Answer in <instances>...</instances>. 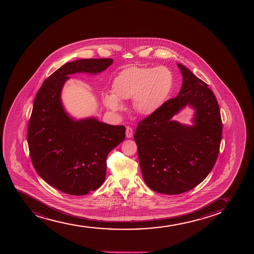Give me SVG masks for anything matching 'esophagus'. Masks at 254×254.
<instances>
[{
  "instance_id": "esophagus-1",
  "label": "esophagus",
  "mask_w": 254,
  "mask_h": 254,
  "mask_svg": "<svg viewBox=\"0 0 254 254\" xmlns=\"http://www.w3.org/2000/svg\"><path fill=\"white\" fill-rule=\"evenodd\" d=\"M126 137L132 138L133 137V129L131 127H127L126 128Z\"/></svg>"
}]
</instances>
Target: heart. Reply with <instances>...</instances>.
<instances>
[{"label": "heart", "instance_id": "b5f03b06", "mask_svg": "<svg viewBox=\"0 0 254 254\" xmlns=\"http://www.w3.org/2000/svg\"><path fill=\"white\" fill-rule=\"evenodd\" d=\"M173 85V73L164 66L128 67L114 78L113 94H105L103 102L108 109L119 112L124 108L121 102L132 98L134 111L150 116L163 105Z\"/></svg>", "mask_w": 254, "mask_h": 254}]
</instances>
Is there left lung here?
<instances>
[{"mask_svg":"<svg viewBox=\"0 0 254 254\" xmlns=\"http://www.w3.org/2000/svg\"><path fill=\"white\" fill-rule=\"evenodd\" d=\"M183 77L178 96L138 123L134 134L143 180L156 192L177 195L200 184L219 152L222 120L208 85L177 64ZM187 105L195 111L191 126L172 118Z\"/></svg>","mask_w":254,"mask_h":254,"instance_id":"obj_1","label":"left lung"}]
</instances>
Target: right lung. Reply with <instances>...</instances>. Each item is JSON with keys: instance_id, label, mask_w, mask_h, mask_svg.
<instances>
[{"instance_id": "obj_1", "label": "right lung", "mask_w": 254, "mask_h": 254, "mask_svg": "<svg viewBox=\"0 0 254 254\" xmlns=\"http://www.w3.org/2000/svg\"><path fill=\"white\" fill-rule=\"evenodd\" d=\"M112 59L70 62L47 78L35 96L27 140L36 172L47 183L69 195H86L105 181L107 157L126 137V127L96 118L76 120L65 111L61 93L70 74H97Z\"/></svg>"}]
</instances>
